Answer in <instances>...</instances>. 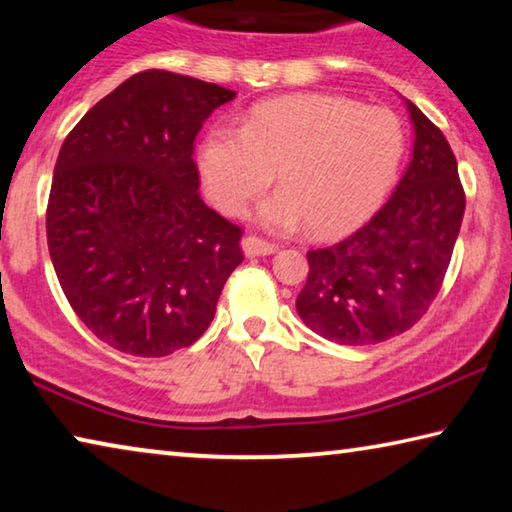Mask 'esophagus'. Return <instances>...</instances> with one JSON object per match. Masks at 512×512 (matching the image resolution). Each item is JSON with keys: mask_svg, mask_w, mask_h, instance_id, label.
<instances>
[{"mask_svg": "<svg viewBox=\"0 0 512 512\" xmlns=\"http://www.w3.org/2000/svg\"><path fill=\"white\" fill-rule=\"evenodd\" d=\"M241 246H244V253L248 257H259V255H271L277 250V246L273 244V241L268 239H262L257 235H248L244 237V241H241Z\"/></svg>", "mask_w": 512, "mask_h": 512, "instance_id": "34e87169", "label": "esophagus"}]
</instances>
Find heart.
Wrapping results in <instances>:
<instances>
[{
  "label": "heart",
  "instance_id": "1",
  "mask_svg": "<svg viewBox=\"0 0 512 512\" xmlns=\"http://www.w3.org/2000/svg\"><path fill=\"white\" fill-rule=\"evenodd\" d=\"M406 151L400 117L336 94H289L257 103L239 131L216 126L198 149V169L212 201L244 214L273 183L262 205L273 228L307 223L311 235H336L384 203Z\"/></svg>",
  "mask_w": 512,
  "mask_h": 512
}]
</instances>
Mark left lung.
I'll use <instances>...</instances> for the list:
<instances>
[{"label":"left lung","instance_id":"obj_1","mask_svg":"<svg viewBox=\"0 0 512 512\" xmlns=\"http://www.w3.org/2000/svg\"><path fill=\"white\" fill-rule=\"evenodd\" d=\"M413 158L372 219L332 246L309 250L296 309L316 334L368 345L411 329L443 287L465 212L452 146L409 101Z\"/></svg>","mask_w":512,"mask_h":512}]
</instances>
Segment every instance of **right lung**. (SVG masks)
I'll list each match as a JSON object with an SVG mask.
<instances>
[{
    "label": "right lung",
    "mask_w": 512,
    "mask_h": 512,
    "mask_svg": "<svg viewBox=\"0 0 512 512\" xmlns=\"http://www.w3.org/2000/svg\"><path fill=\"white\" fill-rule=\"evenodd\" d=\"M235 92L144 69L92 106L60 146L47 246L85 327L119 352L167 357L210 327L244 262L237 223L198 194L194 140Z\"/></svg>",
    "instance_id": "1"
}]
</instances>
